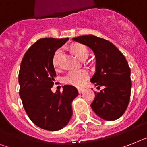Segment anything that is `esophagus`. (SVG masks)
Instances as JSON below:
<instances>
[{
    "instance_id": "34e87169",
    "label": "esophagus",
    "mask_w": 147,
    "mask_h": 147,
    "mask_svg": "<svg viewBox=\"0 0 147 147\" xmlns=\"http://www.w3.org/2000/svg\"><path fill=\"white\" fill-rule=\"evenodd\" d=\"M83 91H84V89H83V88H78V92L80 94H81V93L83 92Z\"/></svg>"
}]
</instances>
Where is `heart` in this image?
I'll use <instances>...</instances> for the list:
<instances>
[{
  "instance_id": "heart-1",
  "label": "heart",
  "mask_w": 147,
  "mask_h": 147,
  "mask_svg": "<svg viewBox=\"0 0 147 147\" xmlns=\"http://www.w3.org/2000/svg\"><path fill=\"white\" fill-rule=\"evenodd\" d=\"M71 49L76 55L81 60L87 58L88 55V49L84 45L74 44ZM63 54V49L60 48L55 52L53 56V65L55 68H58L60 65V61ZM88 78V73L86 70L71 71L64 77V82L66 84L72 85L76 87H81Z\"/></svg>"
}]
</instances>
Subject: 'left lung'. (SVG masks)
Returning a JSON list of instances; mask_svg holds the SVG:
<instances>
[{
  "label": "left lung",
  "mask_w": 147,
  "mask_h": 147,
  "mask_svg": "<svg viewBox=\"0 0 147 147\" xmlns=\"http://www.w3.org/2000/svg\"><path fill=\"white\" fill-rule=\"evenodd\" d=\"M73 40L91 48L95 55V73L90 80L98 88H104L94 92L91 104L93 111L107 121L120 118L128 107L131 89V70L125 56L110 41L94 35L80 36Z\"/></svg>",
  "instance_id": "1"
}]
</instances>
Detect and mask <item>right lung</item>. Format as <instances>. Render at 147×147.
<instances>
[{"label": "right lung", "mask_w": 147, "mask_h": 147, "mask_svg": "<svg viewBox=\"0 0 147 147\" xmlns=\"http://www.w3.org/2000/svg\"><path fill=\"white\" fill-rule=\"evenodd\" d=\"M68 38H42L25 53L19 74V95L23 107L34 124L47 131L60 130L73 114L71 103L78 95L74 86L65 85L63 91L53 93L55 71V52Z\"/></svg>", "instance_id": "right-lung-1"}]
</instances>
